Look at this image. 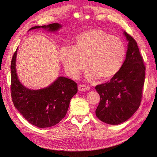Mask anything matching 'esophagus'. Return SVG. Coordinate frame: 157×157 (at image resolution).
<instances>
[{
    "mask_svg": "<svg viewBox=\"0 0 157 157\" xmlns=\"http://www.w3.org/2000/svg\"><path fill=\"white\" fill-rule=\"evenodd\" d=\"M78 90L79 91H86L90 90V86L85 84H79L78 86Z\"/></svg>",
    "mask_w": 157,
    "mask_h": 157,
    "instance_id": "34e87169",
    "label": "esophagus"
}]
</instances>
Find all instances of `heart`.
Listing matches in <instances>:
<instances>
[{"label":"heart","mask_w":157,"mask_h":157,"mask_svg":"<svg viewBox=\"0 0 157 157\" xmlns=\"http://www.w3.org/2000/svg\"><path fill=\"white\" fill-rule=\"evenodd\" d=\"M66 71L77 78L86 65L88 79L113 78L121 68L125 56L122 40L101 29H90L78 35L74 47L63 46L59 53Z\"/></svg>","instance_id":"obj_1"}]
</instances>
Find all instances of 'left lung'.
Instances as JSON below:
<instances>
[{
  "label": "left lung",
  "instance_id": "obj_1",
  "mask_svg": "<svg viewBox=\"0 0 157 157\" xmlns=\"http://www.w3.org/2000/svg\"><path fill=\"white\" fill-rule=\"evenodd\" d=\"M128 41L126 58L119 72L105 84L97 85L100 102L96 115L110 125L125 122L134 115L140 105L146 67L137 42L124 32Z\"/></svg>",
  "mask_w": 157,
  "mask_h": 157
}]
</instances>
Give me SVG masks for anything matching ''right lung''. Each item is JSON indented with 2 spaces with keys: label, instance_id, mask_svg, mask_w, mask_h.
Returning <instances> with one entry per match:
<instances>
[{
  "label": "right lung",
  "instance_id": "obj_1",
  "mask_svg": "<svg viewBox=\"0 0 157 157\" xmlns=\"http://www.w3.org/2000/svg\"><path fill=\"white\" fill-rule=\"evenodd\" d=\"M55 32L61 25L55 23L47 25L34 26L29 30L38 28ZM17 49L11 63V92L12 101L27 121L40 128L57 124L65 117L72 97L78 92V85L71 79L59 77L48 87L34 90L23 86L19 81L15 63Z\"/></svg>",
  "mask_w": 157,
  "mask_h": 157
}]
</instances>
